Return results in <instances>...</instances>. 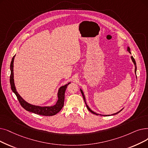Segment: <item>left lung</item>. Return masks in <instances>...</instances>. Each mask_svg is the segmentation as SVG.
Wrapping results in <instances>:
<instances>
[{
	"instance_id": "1",
	"label": "left lung",
	"mask_w": 148,
	"mask_h": 148,
	"mask_svg": "<svg viewBox=\"0 0 148 148\" xmlns=\"http://www.w3.org/2000/svg\"><path fill=\"white\" fill-rule=\"evenodd\" d=\"M127 51H128V52H129L130 54H131V51H130V47H127ZM131 59H132V62H133V63H134V65H135V73H136V71H137V65H136V60H135V59H134V57H132V56H131ZM136 77H137V75H136ZM80 91H81V93H82V96H83V99H84V101H85V104H86V108H87V109L88 110L91 112H92V114H95V115H99V114H97V113H95V112H94V111H92L91 109H90L89 108V106L87 105V104H86V99H85V95H84V94H83V91H82V90L80 89ZM122 110H123V109H122ZM122 110H120V111H119L118 112H117V113H115V114H112V115H115V114H118V113H119L120 111H122ZM100 115H101V114H100ZM106 116H107V115H106Z\"/></svg>"
}]
</instances>
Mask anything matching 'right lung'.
Instances as JSON below:
<instances>
[{"label": "right lung", "mask_w": 148, "mask_h": 148, "mask_svg": "<svg viewBox=\"0 0 148 148\" xmlns=\"http://www.w3.org/2000/svg\"><path fill=\"white\" fill-rule=\"evenodd\" d=\"M15 56L12 57L11 65H10V69H11V75H10V85L12 92H13L20 103L21 106L25 109V110L29 111L31 112H33L38 115H45V116H51V115H54L58 113L63 106L64 105V100H65V92L66 89L68 85L70 83L68 84L61 86L58 92V100H57L56 104L52 106H38L31 105L26 101H25L21 97V95L18 94L16 91V89L14 85V73H13V63Z\"/></svg>", "instance_id": "1"}]
</instances>
